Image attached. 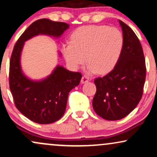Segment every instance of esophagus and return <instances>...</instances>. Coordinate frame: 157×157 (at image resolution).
Returning a JSON list of instances; mask_svg holds the SVG:
<instances>
[{
	"mask_svg": "<svg viewBox=\"0 0 157 157\" xmlns=\"http://www.w3.org/2000/svg\"><path fill=\"white\" fill-rule=\"evenodd\" d=\"M90 80V79L88 77L86 76H82V79H81V82L82 83H86V82H88Z\"/></svg>",
	"mask_w": 157,
	"mask_h": 157,
	"instance_id": "34e87169",
	"label": "esophagus"
}]
</instances>
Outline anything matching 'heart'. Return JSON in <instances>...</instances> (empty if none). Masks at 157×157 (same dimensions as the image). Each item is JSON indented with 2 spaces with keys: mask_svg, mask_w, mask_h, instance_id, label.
<instances>
[{
  "mask_svg": "<svg viewBox=\"0 0 157 157\" xmlns=\"http://www.w3.org/2000/svg\"><path fill=\"white\" fill-rule=\"evenodd\" d=\"M71 41L62 46L67 63L77 69L87 60L86 71L107 74L111 71L121 57L124 39L122 32L105 25H88L76 29Z\"/></svg>",
  "mask_w": 157,
  "mask_h": 157,
  "instance_id": "1",
  "label": "heart"
}]
</instances>
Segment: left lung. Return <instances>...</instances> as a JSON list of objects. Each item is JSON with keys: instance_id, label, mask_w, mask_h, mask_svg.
I'll use <instances>...</instances> for the list:
<instances>
[{"instance_id": "left-lung-1", "label": "left lung", "mask_w": 157, "mask_h": 157, "mask_svg": "<svg viewBox=\"0 0 157 157\" xmlns=\"http://www.w3.org/2000/svg\"><path fill=\"white\" fill-rule=\"evenodd\" d=\"M124 44L118 63L103 77L95 79L97 91L92 105L95 112L106 120L125 117L141 100L146 77L143 50L137 36L119 20Z\"/></svg>"}]
</instances>
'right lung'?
Segmentation results:
<instances>
[{
    "instance_id": "right-lung-1",
    "label": "right lung",
    "mask_w": 157,
    "mask_h": 157,
    "mask_svg": "<svg viewBox=\"0 0 157 157\" xmlns=\"http://www.w3.org/2000/svg\"><path fill=\"white\" fill-rule=\"evenodd\" d=\"M69 25L48 19L32 23L17 40L10 63V88L15 106L32 121L49 124L62 117L66 109L68 93L80 84L82 75L57 66L49 76L32 80L24 75L21 66V56L24 43L39 35L60 37Z\"/></svg>"
}]
</instances>
